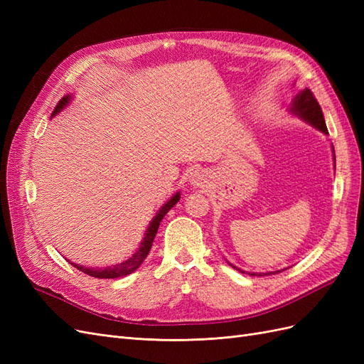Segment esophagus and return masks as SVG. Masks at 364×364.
<instances>
[{
	"instance_id": "obj_1",
	"label": "esophagus",
	"mask_w": 364,
	"mask_h": 364,
	"mask_svg": "<svg viewBox=\"0 0 364 364\" xmlns=\"http://www.w3.org/2000/svg\"><path fill=\"white\" fill-rule=\"evenodd\" d=\"M209 181V176H208V171L205 170H196L191 178H190V185L193 186V188H203V186H206Z\"/></svg>"
}]
</instances>
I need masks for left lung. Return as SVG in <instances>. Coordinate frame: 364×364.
Instances as JSON below:
<instances>
[{"instance_id":"left-lung-1","label":"left lung","mask_w":364,"mask_h":364,"mask_svg":"<svg viewBox=\"0 0 364 364\" xmlns=\"http://www.w3.org/2000/svg\"><path fill=\"white\" fill-rule=\"evenodd\" d=\"M287 111L291 115L301 118L302 121H305V123L313 126L314 129L321 130L322 134L328 135V129H326V124H325V118H323V114H322V109H321V106H318V103H317V100L314 98L313 92L308 90V87H305V90L297 92V95L293 98V100L290 102V105L287 106ZM333 159H334V167H336L334 147H333ZM228 264L232 269H235V270H238L241 273H247V274H250V277H257V274H258V277H264V274H274V273H279V272L284 270L282 269V270H277V272H266V273L252 272L250 273V272H245V270L238 269L237 266H234L232 262L228 261Z\"/></svg>"}]
</instances>
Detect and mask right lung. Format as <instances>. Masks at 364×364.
<instances>
[{"mask_svg":"<svg viewBox=\"0 0 364 364\" xmlns=\"http://www.w3.org/2000/svg\"><path fill=\"white\" fill-rule=\"evenodd\" d=\"M71 100H73L71 94L65 95L62 100L59 102V105L56 106V109L53 111L51 117L58 115L60 111H63V109L70 105ZM179 199H181V191L173 194L170 199L159 208V211L156 213L155 217L151 218L149 228L146 229V234L141 240L139 247L134 253H132V257H129L126 261L119 262V264H114V266H109V267H85V266H82V264H75V262H71V261L70 262L73 264L75 269H79L80 272L90 274V277H94V278H100V279H114V278H121V277H126V274L134 273L141 266L142 261L147 258L149 252L151 249V245H153V240H155V237H156L161 220L165 217V214H167L176 203L179 202Z\"/></svg>","mask_w":364,"mask_h":364,"instance_id":"obj_1","label":"right lung"}]
</instances>
